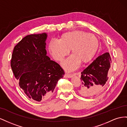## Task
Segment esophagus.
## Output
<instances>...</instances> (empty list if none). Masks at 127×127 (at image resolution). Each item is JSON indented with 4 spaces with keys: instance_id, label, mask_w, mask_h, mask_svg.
I'll return each mask as SVG.
<instances>
[{
    "instance_id": "obj_1",
    "label": "esophagus",
    "mask_w": 127,
    "mask_h": 127,
    "mask_svg": "<svg viewBox=\"0 0 127 127\" xmlns=\"http://www.w3.org/2000/svg\"><path fill=\"white\" fill-rule=\"evenodd\" d=\"M73 75L72 74H65L64 75V78H72V77H73Z\"/></svg>"
}]
</instances>
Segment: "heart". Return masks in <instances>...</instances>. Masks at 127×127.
<instances>
[{"label": "heart", "instance_id": "heart-1", "mask_svg": "<svg viewBox=\"0 0 127 127\" xmlns=\"http://www.w3.org/2000/svg\"><path fill=\"white\" fill-rule=\"evenodd\" d=\"M97 40L95 35L86 32L74 30L62 34L60 40L53 39L49 44V49L54 59L62 61L71 50L72 55L62 63L66 71L75 70L82 63L91 60L97 46Z\"/></svg>", "mask_w": 127, "mask_h": 127}]
</instances>
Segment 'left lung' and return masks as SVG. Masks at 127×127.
Returning a JSON list of instances; mask_svg holds the SVG:
<instances>
[{
  "instance_id": "8db88e82",
  "label": "left lung",
  "mask_w": 127,
  "mask_h": 127,
  "mask_svg": "<svg viewBox=\"0 0 127 127\" xmlns=\"http://www.w3.org/2000/svg\"><path fill=\"white\" fill-rule=\"evenodd\" d=\"M110 54L105 53L98 56L81 72L82 86L79 93L86 97H94L103 92L107 84L108 72L111 67Z\"/></svg>"
}]
</instances>
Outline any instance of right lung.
<instances>
[{"instance_id":"1","label":"right lung","mask_w":127,"mask_h":127,"mask_svg":"<svg viewBox=\"0 0 127 127\" xmlns=\"http://www.w3.org/2000/svg\"><path fill=\"white\" fill-rule=\"evenodd\" d=\"M47 34L28 35L15 46L10 66L19 86L29 98L44 101L52 96L64 70L47 56Z\"/></svg>"}]
</instances>
